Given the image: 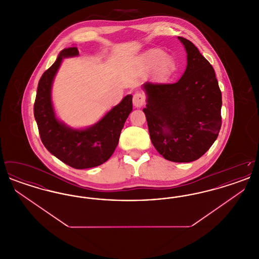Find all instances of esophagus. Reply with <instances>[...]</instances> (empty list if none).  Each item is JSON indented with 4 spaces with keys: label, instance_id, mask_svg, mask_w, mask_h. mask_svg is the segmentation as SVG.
I'll list each match as a JSON object with an SVG mask.
<instances>
[{
    "label": "esophagus",
    "instance_id": "obj_1",
    "mask_svg": "<svg viewBox=\"0 0 259 259\" xmlns=\"http://www.w3.org/2000/svg\"><path fill=\"white\" fill-rule=\"evenodd\" d=\"M146 103V97L141 92H136L133 96V105L136 108H142Z\"/></svg>",
    "mask_w": 259,
    "mask_h": 259
}]
</instances>
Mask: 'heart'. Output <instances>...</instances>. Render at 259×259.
Listing matches in <instances>:
<instances>
[{
	"instance_id": "b5f03b06",
	"label": "heart",
	"mask_w": 259,
	"mask_h": 259,
	"mask_svg": "<svg viewBox=\"0 0 259 259\" xmlns=\"http://www.w3.org/2000/svg\"><path fill=\"white\" fill-rule=\"evenodd\" d=\"M141 62L147 71L152 70L154 77L160 81L166 80L174 71L172 58L159 49L148 50L143 54Z\"/></svg>"
}]
</instances>
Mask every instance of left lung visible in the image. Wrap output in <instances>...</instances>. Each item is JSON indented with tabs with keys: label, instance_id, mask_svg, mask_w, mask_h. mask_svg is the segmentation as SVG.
Listing matches in <instances>:
<instances>
[{
	"label": "left lung",
	"instance_id": "1",
	"mask_svg": "<svg viewBox=\"0 0 259 259\" xmlns=\"http://www.w3.org/2000/svg\"><path fill=\"white\" fill-rule=\"evenodd\" d=\"M187 53L185 74L175 83L146 82L152 145L172 162H191L205 154L222 127V91L212 66L197 48L178 37Z\"/></svg>",
	"mask_w": 259,
	"mask_h": 259
}]
</instances>
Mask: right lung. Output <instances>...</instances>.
<instances>
[{
	"label": "right lung",
	"mask_w": 259,
	"mask_h": 259,
	"mask_svg": "<svg viewBox=\"0 0 259 259\" xmlns=\"http://www.w3.org/2000/svg\"><path fill=\"white\" fill-rule=\"evenodd\" d=\"M77 48L65 49L37 84L34 115L44 146L65 164L74 169L96 167L108 160L116 148L124 123L132 111V95L122 101L93 126L77 130L60 122L53 110L51 87L63 58L78 55Z\"/></svg>",
	"instance_id": "obj_1"
}]
</instances>
